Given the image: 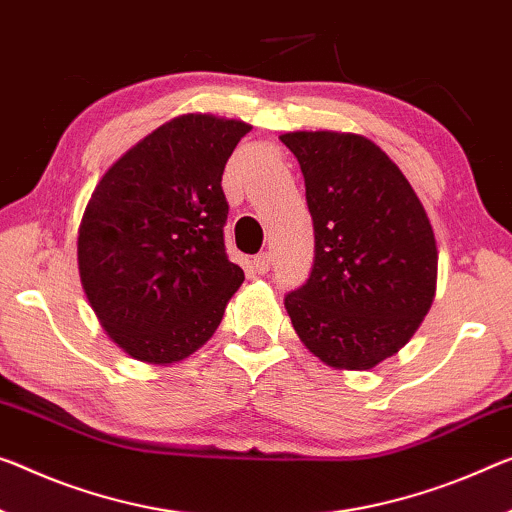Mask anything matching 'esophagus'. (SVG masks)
Returning <instances> with one entry per match:
<instances>
[{
    "mask_svg": "<svg viewBox=\"0 0 512 512\" xmlns=\"http://www.w3.org/2000/svg\"><path fill=\"white\" fill-rule=\"evenodd\" d=\"M254 270L258 272V274H265V272H270V265H272V254L270 251H263V254H258L256 258H254Z\"/></svg>",
    "mask_w": 512,
    "mask_h": 512,
    "instance_id": "esophagus-1",
    "label": "esophagus"
}]
</instances>
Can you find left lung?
I'll use <instances>...</instances> for the list:
<instances>
[{"label":"left lung","instance_id":"left-lung-1","mask_svg":"<svg viewBox=\"0 0 512 512\" xmlns=\"http://www.w3.org/2000/svg\"><path fill=\"white\" fill-rule=\"evenodd\" d=\"M300 162L316 256L286 295L302 343L325 364L368 371L410 341L437 288V245L389 155L350 132H286Z\"/></svg>","mask_w":512,"mask_h":512}]
</instances>
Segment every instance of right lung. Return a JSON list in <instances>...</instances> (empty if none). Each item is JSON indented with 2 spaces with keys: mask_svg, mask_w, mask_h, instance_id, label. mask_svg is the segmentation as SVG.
I'll use <instances>...</instances> for the list:
<instances>
[{
  "mask_svg": "<svg viewBox=\"0 0 512 512\" xmlns=\"http://www.w3.org/2000/svg\"><path fill=\"white\" fill-rule=\"evenodd\" d=\"M251 125L185 114L119 157L77 238L89 304L130 357L176 364L222 322L245 272L226 256L222 174Z\"/></svg>",
  "mask_w": 512,
  "mask_h": 512,
  "instance_id": "1",
  "label": "right lung"
}]
</instances>
